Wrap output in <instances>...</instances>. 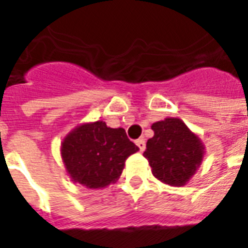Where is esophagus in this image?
Here are the masks:
<instances>
[{
    "label": "esophagus",
    "mask_w": 248,
    "mask_h": 248,
    "mask_svg": "<svg viewBox=\"0 0 248 248\" xmlns=\"http://www.w3.org/2000/svg\"><path fill=\"white\" fill-rule=\"evenodd\" d=\"M135 143H136V145L139 147L140 152L145 151V139H143V138H140V139L136 140Z\"/></svg>",
    "instance_id": "obj_1"
}]
</instances>
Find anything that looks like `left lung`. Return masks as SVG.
<instances>
[{"mask_svg": "<svg viewBox=\"0 0 248 248\" xmlns=\"http://www.w3.org/2000/svg\"><path fill=\"white\" fill-rule=\"evenodd\" d=\"M155 136L147 141L144 157L152 172L165 184L181 186L196 172L203 158V145L179 118L152 124Z\"/></svg>", "mask_w": 248, "mask_h": 248, "instance_id": "left-lung-1", "label": "left lung"}]
</instances>
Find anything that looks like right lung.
<instances>
[{
    "instance_id": "obj_1",
    "label": "right lung",
    "mask_w": 248,
    "mask_h": 248,
    "mask_svg": "<svg viewBox=\"0 0 248 248\" xmlns=\"http://www.w3.org/2000/svg\"><path fill=\"white\" fill-rule=\"evenodd\" d=\"M138 151L124 128H110L103 121L81 124L62 144V157L73 181L93 189L114 183L124 161Z\"/></svg>"
}]
</instances>
